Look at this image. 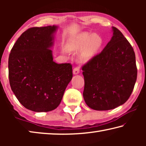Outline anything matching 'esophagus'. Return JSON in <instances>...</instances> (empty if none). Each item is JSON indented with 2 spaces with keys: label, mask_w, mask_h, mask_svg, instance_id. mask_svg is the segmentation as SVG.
<instances>
[{
  "label": "esophagus",
  "mask_w": 146,
  "mask_h": 146,
  "mask_svg": "<svg viewBox=\"0 0 146 146\" xmlns=\"http://www.w3.org/2000/svg\"><path fill=\"white\" fill-rule=\"evenodd\" d=\"M80 73V68L78 67H76L73 69V74L74 75H77Z\"/></svg>",
  "instance_id": "obj_1"
}]
</instances>
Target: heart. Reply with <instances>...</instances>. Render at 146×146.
<instances>
[{"mask_svg":"<svg viewBox=\"0 0 146 146\" xmlns=\"http://www.w3.org/2000/svg\"><path fill=\"white\" fill-rule=\"evenodd\" d=\"M102 38L97 34L82 33L75 36L70 43L69 49L71 51H80V59L88 61L93 56L102 45Z\"/></svg>","mask_w":146,"mask_h":146,"instance_id":"1","label":"heart"}]
</instances>
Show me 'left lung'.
Instances as JSON below:
<instances>
[{
    "instance_id": "8db88e82",
    "label": "left lung",
    "mask_w": 146,
    "mask_h": 146,
    "mask_svg": "<svg viewBox=\"0 0 146 146\" xmlns=\"http://www.w3.org/2000/svg\"><path fill=\"white\" fill-rule=\"evenodd\" d=\"M113 36L101 52L82 66L83 97L97 111L115 109L131 95L137 77L135 54L120 30L112 27Z\"/></svg>"
}]
</instances>
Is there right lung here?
<instances>
[{
  "mask_svg": "<svg viewBox=\"0 0 146 146\" xmlns=\"http://www.w3.org/2000/svg\"><path fill=\"white\" fill-rule=\"evenodd\" d=\"M56 26L34 27L20 36L8 60L9 84L20 103L35 112H48L60 104L73 77L70 63L53 61Z\"/></svg>",
  "mask_w": 146,
  "mask_h": 146,
  "instance_id": "add662e5",
  "label": "right lung"
}]
</instances>
